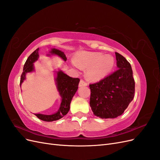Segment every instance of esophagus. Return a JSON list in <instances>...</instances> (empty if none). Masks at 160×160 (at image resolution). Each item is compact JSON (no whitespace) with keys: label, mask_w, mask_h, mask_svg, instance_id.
<instances>
[{"label":"esophagus","mask_w":160,"mask_h":160,"mask_svg":"<svg viewBox=\"0 0 160 160\" xmlns=\"http://www.w3.org/2000/svg\"><path fill=\"white\" fill-rule=\"evenodd\" d=\"M79 87H82V86H87L88 85V83L85 82V81H83V79H81L80 82H79Z\"/></svg>","instance_id":"obj_1"}]
</instances>
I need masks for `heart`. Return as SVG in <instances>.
<instances>
[{
	"mask_svg": "<svg viewBox=\"0 0 160 160\" xmlns=\"http://www.w3.org/2000/svg\"><path fill=\"white\" fill-rule=\"evenodd\" d=\"M74 66L87 69L86 75L91 81H99L104 78L113 70L115 59L111 55H103L100 52L83 51L77 52L74 57Z\"/></svg>",
	"mask_w": 160,
	"mask_h": 160,
	"instance_id": "b5f03b06",
	"label": "heart"
}]
</instances>
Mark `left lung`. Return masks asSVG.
I'll return each instance as SVG.
<instances>
[{"instance_id":"obj_1","label":"left lung","mask_w":160,"mask_h":160,"mask_svg":"<svg viewBox=\"0 0 160 160\" xmlns=\"http://www.w3.org/2000/svg\"><path fill=\"white\" fill-rule=\"evenodd\" d=\"M118 69L98 83L90 84V107L97 117L115 118L123 113L134 98L135 81L129 62L115 52Z\"/></svg>"}]
</instances>
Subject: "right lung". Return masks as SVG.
I'll return each mask as SVG.
<instances>
[{"label": "right lung", "mask_w": 160, "mask_h": 160, "mask_svg": "<svg viewBox=\"0 0 160 160\" xmlns=\"http://www.w3.org/2000/svg\"><path fill=\"white\" fill-rule=\"evenodd\" d=\"M38 49H37L32 52L30 56L28 57L23 67V72L21 77L20 86L25 79V75L27 72H30L34 71L33 62L37 61L38 58ZM51 55H57L61 57L65 61H67V57L63 52L56 49H52L51 51ZM57 88L61 97V103L60 108L57 112L52 115H44V114H35L37 117L45 122H52L59 119L69 112L70 109V104L72 97L75 94L78 89L79 83L80 79L79 78H72L64 73L61 71L57 72V75L55 79Z\"/></svg>", "instance_id": "obj_1"}]
</instances>
